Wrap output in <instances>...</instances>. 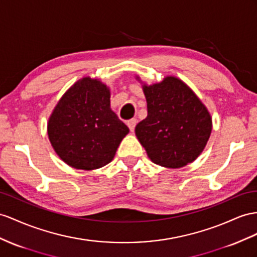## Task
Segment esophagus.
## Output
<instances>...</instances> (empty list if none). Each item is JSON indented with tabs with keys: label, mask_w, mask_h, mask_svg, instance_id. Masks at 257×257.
<instances>
[{
	"label": "esophagus",
	"mask_w": 257,
	"mask_h": 257,
	"mask_svg": "<svg viewBox=\"0 0 257 257\" xmlns=\"http://www.w3.org/2000/svg\"><path fill=\"white\" fill-rule=\"evenodd\" d=\"M127 124H128L129 129H130L131 131H134L135 128H136V124H137V119H135V118H133V119H129V120L127 121Z\"/></svg>",
	"instance_id": "1"
}]
</instances>
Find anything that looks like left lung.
Returning a JSON list of instances; mask_svg holds the SVG:
<instances>
[{
	"mask_svg": "<svg viewBox=\"0 0 257 257\" xmlns=\"http://www.w3.org/2000/svg\"><path fill=\"white\" fill-rule=\"evenodd\" d=\"M148 116L136 126L138 140L153 163L179 168L192 163L205 148L212 119L193 91L176 77L143 85Z\"/></svg>",
	"mask_w": 257,
	"mask_h": 257,
	"instance_id": "obj_1",
	"label": "left lung"
}]
</instances>
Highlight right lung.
<instances>
[{
	"label": "right lung",
	"instance_id": "add662e5",
	"mask_svg": "<svg viewBox=\"0 0 257 257\" xmlns=\"http://www.w3.org/2000/svg\"><path fill=\"white\" fill-rule=\"evenodd\" d=\"M109 90L89 77L76 82L57 103L48 123L52 147L77 169H96L114 159L129 128L109 107Z\"/></svg>",
	"mask_w": 257,
	"mask_h": 257
}]
</instances>
